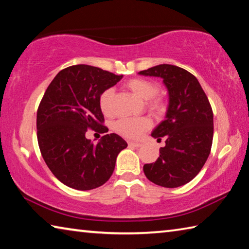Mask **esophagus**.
Instances as JSON below:
<instances>
[{
  "instance_id": "1",
  "label": "esophagus",
  "mask_w": 249,
  "mask_h": 249,
  "mask_svg": "<svg viewBox=\"0 0 249 249\" xmlns=\"http://www.w3.org/2000/svg\"><path fill=\"white\" fill-rule=\"evenodd\" d=\"M128 146H133V147H136V148H138V147L142 146V144L141 142H128Z\"/></svg>"
}]
</instances>
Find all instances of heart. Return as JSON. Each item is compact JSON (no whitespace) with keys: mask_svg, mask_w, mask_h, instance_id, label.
<instances>
[{"mask_svg":"<svg viewBox=\"0 0 249 249\" xmlns=\"http://www.w3.org/2000/svg\"><path fill=\"white\" fill-rule=\"evenodd\" d=\"M126 87L137 96H140L142 100H145L146 108L154 115L161 116L166 112V102L162 98L157 95L159 87L156 82L144 78H134L126 82ZM113 102H114V89L108 88L101 93L99 99L100 108L104 115H113V113H114ZM151 125L153 123H151L150 119L146 116L138 117V119L124 117V119H120L115 122L114 129L115 132L126 138L138 140L146 130L151 127Z\"/></svg>","mask_w":249,"mask_h":249,"instance_id":"obj_1","label":"heart"}]
</instances>
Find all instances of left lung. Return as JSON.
<instances>
[{
    "mask_svg": "<svg viewBox=\"0 0 249 249\" xmlns=\"http://www.w3.org/2000/svg\"><path fill=\"white\" fill-rule=\"evenodd\" d=\"M142 75L159 77L169 92L166 120L151 133L166 146L155 162L144 165L147 179L165 188L190 182L208 159L213 142V111L197 79L189 71L172 65L142 70Z\"/></svg>",
    "mask_w": 249,
    "mask_h": 249,
    "instance_id": "obj_1",
    "label": "left lung"
}]
</instances>
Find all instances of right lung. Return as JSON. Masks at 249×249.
<instances>
[{
  "instance_id": "1",
  "label": "right lung",
  "mask_w": 249,
  "mask_h": 249,
  "mask_svg": "<svg viewBox=\"0 0 249 249\" xmlns=\"http://www.w3.org/2000/svg\"><path fill=\"white\" fill-rule=\"evenodd\" d=\"M123 75L88 65L62 69L46 90L37 109V141L41 156L56 178L75 190H91L112 176L116 157L127 147L117 134L98 144L86 138L88 129L107 133L99 99Z\"/></svg>"
}]
</instances>
